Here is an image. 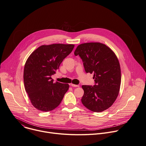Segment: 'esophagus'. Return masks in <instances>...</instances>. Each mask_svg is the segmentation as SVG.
Masks as SVG:
<instances>
[{
    "label": "esophagus",
    "instance_id": "obj_1",
    "mask_svg": "<svg viewBox=\"0 0 146 146\" xmlns=\"http://www.w3.org/2000/svg\"><path fill=\"white\" fill-rule=\"evenodd\" d=\"M70 86L72 87H79V85H76L74 84H70Z\"/></svg>",
    "mask_w": 146,
    "mask_h": 146
}]
</instances>
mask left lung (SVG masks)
Returning a JSON list of instances; mask_svg holds the SVG:
<instances>
[{"instance_id":"left-lung-1","label":"left lung","mask_w":146,"mask_h":146,"mask_svg":"<svg viewBox=\"0 0 146 146\" xmlns=\"http://www.w3.org/2000/svg\"><path fill=\"white\" fill-rule=\"evenodd\" d=\"M83 60L86 73H93L95 85L82 86V102L90 111L102 112L111 107L121 83L120 64L112 50L100 42L84 43L74 51Z\"/></svg>"}]
</instances>
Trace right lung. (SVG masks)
I'll list each match as a JSON object with an SVG mask.
<instances>
[{
    "mask_svg": "<svg viewBox=\"0 0 146 146\" xmlns=\"http://www.w3.org/2000/svg\"><path fill=\"white\" fill-rule=\"evenodd\" d=\"M73 44H55L38 47L30 55L24 69V83L32 105L48 112L60 104L69 85L54 83L51 76L56 73L63 59L73 50Z\"/></svg>",
    "mask_w": 146,
    "mask_h": 146,
    "instance_id": "obj_1",
    "label": "right lung"
}]
</instances>
